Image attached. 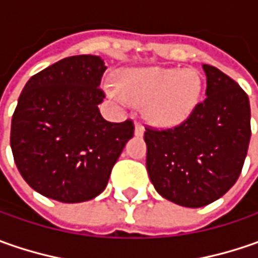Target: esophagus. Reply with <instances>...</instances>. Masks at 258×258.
Here are the masks:
<instances>
[{"label": "esophagus", "instance_id": "1", "mask_svg": "<svg viewBox=\"0 0 258 258\" xmlns=\"http://www.w3.org/2000/svg\"><path fill=\"white\" fill-rule=\"evenodd\" d=\"M145 132V127L141 123H135V135L136 136H142Z\"/></svg>", "mask_w": 258, "mask_h": 258}]
</instances>
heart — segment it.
<instances>
[{
    "label": "heart",
    "mask_w": 258,
    "mask_h": 258,
    "mask_svg": "<svg viewBox=\"0 0 258 258\" xmlns=\"http://www.w3.org/2000/svg\"><path fill=\"white\" fill-rule=\"evenodd\" d=\"M107 93L119 103L145 104L149 122L169 127L182 123L195 110L203 93V79L194 69H129Z\"/></svg>",
    "instance_id": "heart-1"
}]
</instances>
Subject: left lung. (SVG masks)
Instances as JSON below:
<instances>
[{
	"mask_svg": "<svg viewBox=\"0 0 258 258\" xmlns=\"http://www.w3.org/2000/svg\"><path fill=\"white\" fill-rule=\"evenodd\" d=\"M205 100L172 129L148 127L146 169L165 200L200 208L237 182L251 136L250 100L231 77L203 64Z\"/></svg>",
	"mask_w": 258,
	"mask_h": 258,
	"instance_id": "left-lung-1",
	"label": "left lung"
}]
</instances>
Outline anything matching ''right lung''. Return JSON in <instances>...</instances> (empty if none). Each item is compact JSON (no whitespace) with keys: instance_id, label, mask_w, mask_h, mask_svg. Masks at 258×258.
<instances>
[{"instance_id":"right-lung-1","label":"right lung","mask_w":258,"mask_h":258,"mask_svg":"<svg viewBox=\"0 0 258 258\" xmlns=\"http://www.w3.org/2000/svg\"><path fill=\"white\" fill-rule=\"evenodd\" d=\"M106 66L99 55L67 57L34 75L18 97L11 149L34 191L67 204L93 200L107 185L134 122L104 120L99 89Z\"/></svg>"}]
</instances>
